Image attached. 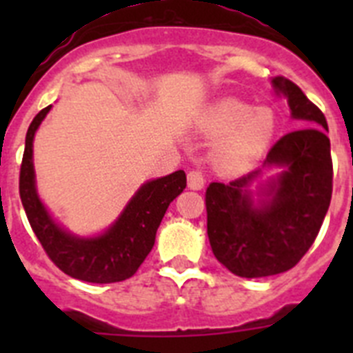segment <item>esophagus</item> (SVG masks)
Here are the masks:
<instances>
[{"instance_id": "1", "label": "esophagus", "mask_w": 353, "mask_h": 353, "mask_svg": "<svg viewBox=\"0 0 353 353\" xmlns=\"http://www.w3.org/2000/svg\"><path fill=\"white\" fill-rule=\"evenodd\" d=\"M187 185H189V189H192V191L203 189L205 179H203V174H201V171L198 170L189 171V174H187Z\"/></svg>"}]
</instances>
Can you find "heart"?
<instances>
[{
	"label": "heart",
	"instance_id": "heart-1",
	"mask_svg": "<svg viewBox=\"0 0 353 353\" xmlns=\"http://www.w3.org/2000/svg\"><path fill=\"white\" fill-rule=\"evenodd\" d=\"M276 114L270 108H254L236 99H221L205 111V136L221 139L214 164L226 173H239L263 154L276 134Z\"/></svg>",
	"mask_w": 353,
	"mask_h": 353
}]
</instances>
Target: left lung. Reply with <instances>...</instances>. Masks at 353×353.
<instances>
[{"instance_id": "left-lung-1", "label": "left lung", "mask_w": 353, "mask_h": 353, "mask_svg": "<svg viewBox=\"0 0 353 353\" xmlns=\"http://www.w3.org/2000/svg\"><path fill=\"white\" fill-rule=\"evenodd\" d=\"M277 95L288 101L302 129L270 148L263 168L280 173L248 191L261 170L230 183L212 182L205 194L207 233L214 256L240 277H267L290 270L313 245L332 196V159L323 113L297 84L277 76Z\"/></svg>"}]
</instances>
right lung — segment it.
<instances>
[{
    "instance_id": "obj_1",
    "label": "right lung",
    "mask_w": 353,
    "mask_h": 353,
    "mask_svg": "<svg viewBox=\"0 0 353 353\" xmlns=\"http://www.w3.org/2000/svg\"><path fill=\"white\" fill-rule=\"evenodd\" d=\"M48 108H43L26 134L19 194L37 239L52 263L67 276L88 283L125 281L136 274L155 244V233L168 207L185 189L187 179L182 170L148 180L130 198L123 212L104 233L95 236H77L52 219L40 201L33 168V139Z\"/></svg>"
}]
</instances>
